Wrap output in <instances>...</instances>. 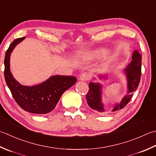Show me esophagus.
I'll return each instance as SVG.
<instances>
[{"label":"esophagus","instance_id":"1","mask_svg":"<svg viewBox=\"0 0 156 156\" xmlns=\"http://www.w3.org/2000/svg\"><path fill=\"white\" fill-rule=\"evenodd\" d=\"M90 79V74L87 72H83L80 75V80L83 81H87Z\"/></svg>","mask_w":156,"mask_h":156}]
</instances>
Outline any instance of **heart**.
I'll return each instance as SVG.
<instances>
[{
    "label": "heart",
    "instance_id": "b5f03b06",
    "mask_svg": "<svg viewBox=\"0 0 156 156\" xmlns=\"http://www.w3.org/2000/svg\"><path fill=\"white\" fill-rule=\"evenodd\" d=\"M103 52L102 51H95L94 53V55L100 56V55H101L103 54Z\"/></svg>",
    "mask_w": 156,
    "mask_h": 156
}]
</instances>
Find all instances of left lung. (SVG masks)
<instances>
[{
	"instance_id": "1",
	"label": "left lung",
	"mask_w": 156,
	"mask_h": 156,
	"mask_svg": "<svg viewBox=\"0 0 156 156\" xmlns=\"http://www.w3.org/2000/svg\"><path fill=\"white\" fill-rule=\"evenodd\" d=\"M141 55L139 52L135 51L132 56V61L130 63L125 69L127 80H128V93L129 94L125 96L120 103V104L115 105L112 111H116L118 109L124 108L132 99L133 92L135 91L140 82L141 76ZM89 90L86 95V99L88 105L90 108L95 110L100 114H105V109H104L103 103L101 99V85L97 83L90 82L88 84Z\"/></svg>"
}]
</instances>
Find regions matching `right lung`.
I'll return each mask as SVG.
<instances>
[{
  "instance_id": "1",
  "label": "right lung",
  "mask_w": 156,
  "mask_h": 156,
  "mask_svg": "<svg viewBox=\"0 0 156 156\" xmlns=\"http://www.w3.org/2000/svg\"><path fill=\"white\" fill-rule=\"evenodd\" d=\"M24 38L14 40L6 51L4 62L6 83L15 101L23 110L37 114H48L53 110L62 94L74 85L77 79L74 76H54L42 84L33 87L18 83L11 73L9 59L14 47Z\"/></svg>"
}]
</instances>
